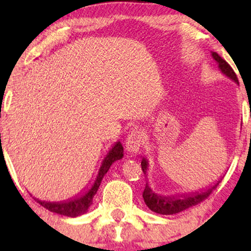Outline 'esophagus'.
Listing matches in <instances>:
<instances>
[{
	"mask_svg": "<svg viewBox=\"0 0 251 251\" xmlns=\"http://www.w3.org/2000/svg\"><path fill=\"white\" fill-rule=\"evenodd\" d=\"M144 139H145V133H144L143 129L133 128L132 131H129L127 138H126V150L132 153H137L139 149L142 148Z\"/></svg>",
	"mask_w": 251,
	"mask_h": 251,
	"instance_id": "obj_1",
	"label": "esophagus"
}]
</instances>
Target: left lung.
<instances>
[{
    "label": "left lung",
    "instance_id": "obj_1",
    "mask_svg": "<svg viewBox=\"0 0 251 251\" xmlns=\"http://www.w3.org/2000/svg\"><path fill=\"white\" fill-rule=\"evenodd\" d=\"M211 55L215 59V61L218 63V68H220L222 73H223L226 76L229 77V79H231L232 81L238 83L237 76H236L234 70L230 67L229 63H227L226 60L222 59L216 51H212ZM142 169H143L144 175L148 174L149 162L145 159V158H143L142 160ZM222 178L221 179H218L214 185H211L208 189L191 192L190 195L176 196V197L175 196L165 197V196H159L154 194V192L152 191V189L149 186V184L146 183L145 189H144V192H143V198L146 205H148L149 209L152 210V211L157 212V214H160V215H175L180 211H184V210L191 208V206L197 205V204H200L201 201L206 200V198L210 196V194L217 188L218 184L221 183Z\"/></svg>",
    "mask_w": 251,
    "mask_h": 251
}]
</instances>
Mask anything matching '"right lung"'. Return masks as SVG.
<instances>
[{
  "instance_id": "add662e5",
  "label": "right lung",
  "mask_w": 251,
  "mask_h": 251,
  "mask_svg": "<svg viewBox=\"0 0 251 251\" xmlns=\"http://www.w3.org/2000/svg\"><path fill=\"white\" fill-rule=\"evenodd\" d=\"M124 157V148L122 143L117 142L112 146V149L109 150L108 153L106 154V157L103 158L101 166H100L99 172H98V176L94 180L92 188L86 191L82 196H76L73 200L63 201H45L36 200L39 204H41L43 208L50 210L51 212H55V214L67 216V217H76V216H80L85 214L87 211L89 206L93 203V197L96 196L98 189H99L100 183H101L103 176L107 174V171L111 168V165L116 160L122 159Z\"/></svg>"
}]
</instances>
